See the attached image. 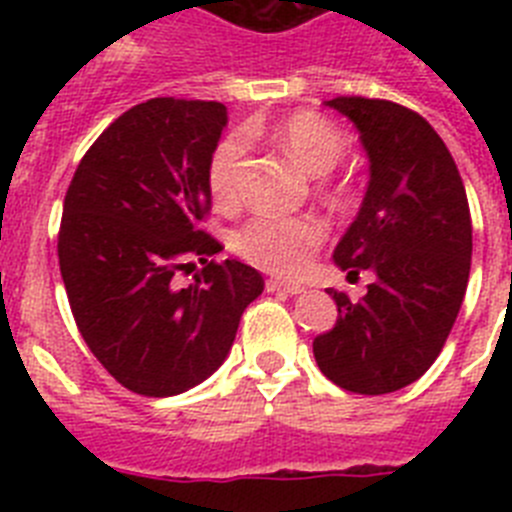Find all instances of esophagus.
Returning a JSON list of instances; mask_svg holds the SVG:
<instances>
[{
    "instance_id": "obj_1",
    "label": "esophagus",
    "mask_w": 512,
    "mask_h": 512,
    "mask_svg": "<svg viewBox=\"0 0 512 512\" xmlns=\"http://www.w3.org/2000/svg\"><path fill=\"white\" fill-rule=\"evenodd\" d=\"M266 292L300 295V292H305V287H302V284H295V282H282V279H269V282H266Z\"/></svg>"
}]
</instances>
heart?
<instances>
[{
  "label": "heart",
  "mask_w": 512,
  "mask_h": 512,
  "mask_svg": "<svg viewBox=\"0 0 512 512\" xmlns=\"http://www.w3.org/2000/svg\"><path fill=\"white\" fill-rule=\"evenodd\" d=\"M259 130L243 128L251 140ZM271 138L307 174L325 176L336 169L348 151V140L341 130L318 112H295L284 117ZM243 171H246V141L241 135H228L215 146L207 161V189L212 202L223 210H235L243 200ZM325 228L315 217L256 215L233 238V248L241 259L271 274L295 277L307 266L310 256L323 246Z\"/></svg>",
  "instance_id": "1"
}]
</instances>
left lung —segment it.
<instances>
[{
    "label": "left lung",
    "mask_w": 512,
    "mask_h": 512,
    "mask_svg": "<svg viewBox=\"0 0 512 512\" xmlns=\"http://www.w3.org/2000/svg\"><path fill=\"white\" fill-rule=\"evenodd\" d=\"M359 130L369 187L333 261L374 282L361 300L330 292L336 325L312 341L320 372L356 395H387L441 354L472 266V217L449 148L418 112L387 99L336 97Z\"/></svg>",
    "instance_id": "8db88e82"
}]
</instances>
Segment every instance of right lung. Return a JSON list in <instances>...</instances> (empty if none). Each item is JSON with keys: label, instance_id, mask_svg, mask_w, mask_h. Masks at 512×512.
Returning <instances> with one entry per match:
<instances>
[{"label": "right lung", "instance_id": "obj_1", "mask_svg": "<svg viewBox=\"0 0 512 512\" xmlns=\"http://www.w3.org/2000/svg\"><path fill=\"white\" fill-rule=\"evenodd\" d=\"M228 110L156 97L92 143L63 200L58 264L81 338L130 392L171 397L223 364L241 315L264 292L256 269L210 261L207 161ZM203 271L178 282L193 259Z\"/></svg>", "mask_w": 512, "mask_h": 512}]
</instances>
